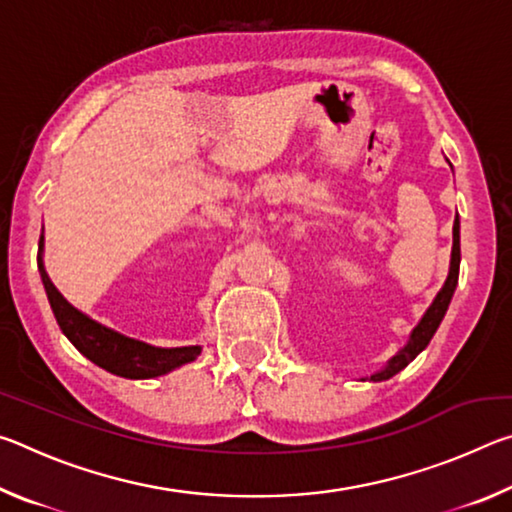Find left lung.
Wrapping results in <instances>:
<instances>
[{
  "label": "left lung",
  "instance_id": "8db88e82",
  "mask_svg": "<svg viewBox=\"0 0 512 512\" xmlns=\"http://www.w3.org/2000/svg\"><path fill=\"white\" fill-rule=\"evenodd\" d=\"M454 244H452V259H449V273H447V280L443 284V289L436 293V298L429 305V309L424 311L420 323L411 329L409 334V341L402 350H397L391 359L386 361V366L372 372L370 377H361V381H386L391 379L397 372L404 370L409 363L418 357V354L427 348L429 341L433 339V334H436L438 325L443 323V318L447 314V307L449 302H452V296L456 291V284H458V268H461V221H458V216L454 219Z\"/></svg>",
  "mask_w": 512,
  "mask_h": 512
}]
</instances>
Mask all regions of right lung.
Here are the masks:
<instances>
[{
  "label": "right lung",
  "instance_id": "1",
  "mask_svg": "<svg viewBox=\"0 0 512 512\" xmlns=\"http://www.w3.org/2000/svg\"><path fill=\"white\" fill-rule=\"evenodd\" d=\"M45 232V230H42ZM38 271L45 284L51 311H54L58 327L69 343L88 357L99 368L126 379H153L194 361L201 354V345H183V348H158V345L131 339L110 329L76 309L60 293L45 268V235L38 244Z\"/></svg>",
  "mask_w": 512,
  "mask_h": 512
}]
</instances>
